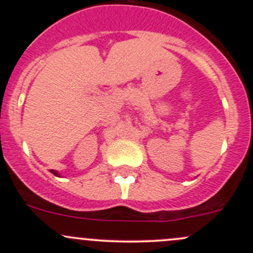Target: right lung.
<instances>
[{"mask_svg":"<svg viewBox=\"0 0 253 253\" xmlns=\"http://www.w3.org/2000/svg\"><path fill=\"white\" fill-rule=\"evenodd\" d=\"M50 171H51V172H52V174H53V175H55V176H58V174H57V171H56V170H50Z\"/></svg>","mask_w":253,"mask_h":253,"instance_id":"obj_1","label":"right lung"}]
</instances>
